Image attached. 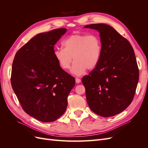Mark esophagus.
Instances as JSON below:
<instances>
[{"instance_id":"obj_1","label":"esophagus","mask_w":148,"mask_h":148,"mask_svg":"<svg viewBox=\"0 0 148 148\" xmlns=\"http://www.w3.org/2000/svg\"><path fill=\"white\" fill-rule=\"evenodd\" d=\"M75 81H76V83H79L80 82H81V79L78 78V77H76V78H75Z\"/></svg>"}]
</instances>
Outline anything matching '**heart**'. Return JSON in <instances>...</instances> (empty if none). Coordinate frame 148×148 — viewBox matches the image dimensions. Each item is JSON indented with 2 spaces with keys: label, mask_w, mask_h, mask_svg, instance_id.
<instances>
[{
  "label": "heart",
  "mask_w": 148,
  "mask_h": 148,
  "mask_svg": "<svg viewBox=\"0 0 148 148\" xmlns=\"http://www.w3.org/2000/svg\"><path fill=\"white\" fill-rule=\"evenodd\" d=\"M64 48L56 49L53 56L61 68H70L73 57L75 60L71 72L76 75L84 74L87 69L96 68L101 59L102 46L100 38L96 34L75 33L62 42Z\"/></svg>",
  "instance_id": "heart-1"
}]
</instances>
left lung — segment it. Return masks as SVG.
I'll return each instance as SVG.
<instances>
[{"instance_id":"obj_1","label":"left lung","mask_w":148,"mask_h":148,"mask_svg":"<svg viewBox=\"0 0 148 148\" xmlns=\"http://www.w3.org/2000/svg\"><path fill=\"white\" fill-rule=\"evenodd\" d=\"M84 28L99 31L102 46L99 64L82 79L87 102L95 114L112 117L126 109L135 96L139 79L135 52L128 40L108 25Z\"/></svg>"}]
</instances>
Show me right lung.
Listing matches in <instances>:
<instances>
[{"label":"right lung","mask_w":148,"mask_h":148,"mask_svg":"<svg viewBox=\"0 0 148 148\" xmlns=\"http://www.w3.org/2000/svg\"><path fill=\"white\" fill-rule=\"evenodd\" d=\"M66 31L55 29L38 34L17 51L13 62L11 84L26 114L51 122L65 112L67 97L75 79L57 64L55 44Z\"/></svg>","instance_id":"add662e5"}]
</instances>
